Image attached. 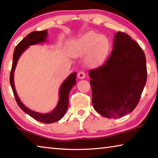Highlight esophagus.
Returning a JSON list of instances; mask_svg holds the SVG:
<instances>
[{"label": "esophagus", "mask_w": 158, "mask_h": 158, "mask_svg": "<svg viewBox=\"0 0 158 158\" xmlns=\"http://www.w3.org/2000/svg\"><path fill=\"white\" fill-rule=\"evenodd\" d=\"M77 77L80 79H83L85 77V73L83 71H81L77 73Z\"/></svg>", "instance_id": "1"}]
</instances>
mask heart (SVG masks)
I'll use <instances>...</instances> for the list:
<instances>
[{
	"mask_svg": "<svg viewBox=\"0 0 158 158\" xmlns=\"http://www.w3.org/2000/svg\"><path fill=\"white\" fill-rule=\"evenodd\" d=\"M73 47L75 55L81 56L88 54V62L97 66L103 63L107 57L110 43L106 36L89 32L75 41Z\"/></svg>",
	"mask_w": 158,
	"mask_h": 158,
	"instance_id": "b5f03b06",
	"label": "heart"
}]
</instances>
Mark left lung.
<instances>
[{"label": "left lung", "instance_id": "8db88e82", "mask_svg": "<svg viewBox=\"0 0 158 158\" xmlns=\"http://www.w3.org/2000/svg\"><path fill=\"white\" fill-rule=\"evenodd\" d=\"M114 37L106 62L89 71L93 106L110 118L133 111L147 78L146 56L139 44L125 32H118Z\"/></svg>", "mask_w": 158, "mask_h": 158}]
</instances>
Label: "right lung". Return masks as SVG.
<instances>
[{"label":"right lung","mask_w":158,"mask_h":158,"mask_svg":"<svg viewBox=\"0 0 158 158\" xmlns=\"http://www.w3.org/2000/svg\"><path fill=\"white\" fill-rule=\"evenodd\" d=\"M47 37V30H43V31H33L27 35L23 40H22L18 45L16 46L13 54V62L12 69L10 71V82L11 87L13 91L14 95H15V99L17 103L18 106L23 112L29 114L30 117L35 118L41 123H52L56 122L62 118L67 110L69 106V95L70 91L75 85L76 83V73H73L66 78L60 87V99L58 101L57 106L54 109L53 111L48 114H41V113L36 112L32 111L26 107L21 103L20 99L16 94L15 90V84H14V73L16 66V64L20 57L21 55L26 50L27 47L34 44L39 43H42L46 41V38Z\"/></svg>","instance_id":"add662e5"}]
</instances>
